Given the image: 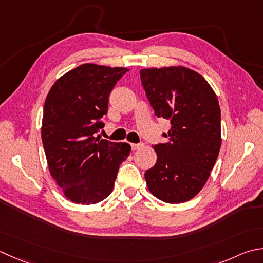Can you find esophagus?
<instances>
[{"label":"esophagus","instance_id":"1","mask_svg":"<svg viewBox=\"0 0 263 263\" xmlns=\"http://www.w3.org/2000/svg\"><path fill=\"white\" fill-rule=\"evenodd\" d=\"M143 146V143H131L132 151H137V149H140Z\"/></svg>","mask_w":263,"mask_h":263}]
</instances>
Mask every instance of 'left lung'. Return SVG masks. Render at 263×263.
Instances as JSON below:
<instances>
[{
    "label": "left lung",
    "mask_w": 263,
    "mask_h": 263,
    "mask_svg": "<svg viewBox=\"0 0 263 263\" xmlns=\"http://www.w3.org/2000/svg\"><path fill=\"white\" fill-rule=\"evenodd\" d=\"M149 104L157 117L171 122L154 146L156 164L145 173L149 192L165 203L192 199L210 177L221 147L218 98L202 75L186 67L140 70Z\"/></svg>",
    "instance_id": "left-lung-1"
}]
</instances>
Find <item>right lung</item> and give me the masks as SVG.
Here are the masks:
<instances>
[{
	"label": "right lung",
	"instance_id": "add662e5",
	"mask_svg": "<svg viewBox=\"0 0 263 263\" xmlns=\"http://www.w3.org/2000/svg\"><path fill=\"white\" fill-rule=\"evenodd\" d=\"M127 68L84 64L55 81L45 99L42 142L49 170L65 196L85 205L101 202L114 188L126 142L95 137L104 127L111 90Z\"/></svg>",
	"mask_w": 263,
	"mask_h": 263
}]
</instances>
